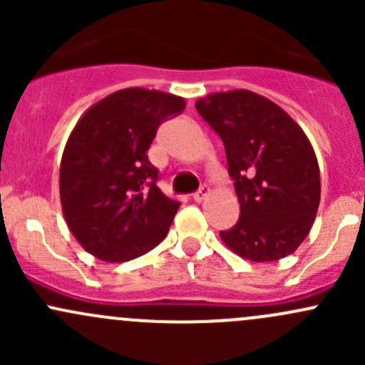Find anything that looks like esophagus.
Masks as SVG:
<instances>
[{
    "instance_id": "1",
    "label": "esophagus",
    "mask_w": 365,
    "mask_h": 365,
    "mask_svg": "<svg viewBox=\"0 0 365 365\" xmlns=\"http://www.w3.org/2000/svg\"><path fill=\"white\" fill-rule=\"evenodd\" d=\"M208 196H210V187L203 185L200 190H197V192L192 194V200L196 201V203H201V201L206 200V197H208Z\"/></svg>"
}]
</instances>
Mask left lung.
<instances>
[{"instance_id":"left-lung-1","label":"left lung","mask_w":365,"mask_h":365,"mask_svg":"<svg viewBox=\"0 0 365 365\" xmlns=\"http://www.w3.org/2000/svg\"><path fill=\"white\" fill-rule=\"evenodd\" d=\"M196 109L222 139L240 201L238 222L220 231L224 244L256 263L295 252L314 224L322 194L305 132L275 102L249 90L210 93Z\"/></svg>"}]
</instances>
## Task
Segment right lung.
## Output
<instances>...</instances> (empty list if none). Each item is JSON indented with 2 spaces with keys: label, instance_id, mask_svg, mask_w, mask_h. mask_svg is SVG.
I'll use <instances>...</instances> for the list:
<instances>
[{
  "label": "right lung",
  "instance_id": "add662e5",
  "mask_svg": "<svg viewBox=\"0 0 365 365\" xmlns=\"http://www.w3.org/2000/svg\"><path fill=\"white\" fill-rule=\"evenodd\" d=\"M185 98L125 88L91 106L70 132L60 164L68 230L97 259L123 263L160 244L180 203L157 187L148 148L165 116Z\"/></svg>",
  "mask_w": 365,
  "mask_h": 365
}]
</instances>
